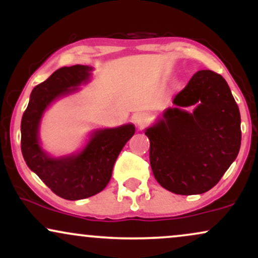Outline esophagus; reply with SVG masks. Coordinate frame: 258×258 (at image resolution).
Segmentation results:
<instances>
[{
  "mask_svg": "<svg viewBox=\"0 0 258 258\" xmlns=\"http://www.w3.org/2000/svg\"><path fill=\"white\" fill-rule=\"evenodd\" d=\"M135 122L139 128H144L147 126V123L149 122V117H148L147 114H138L136 115Z\"/></svg>",
  "mask_w": 258,
  "mask_h": 258,
  "instance_id": "1",
  "label": "esophagus"
}]
</instances>
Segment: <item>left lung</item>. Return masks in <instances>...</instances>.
Masks as SVG:
<instances>
[{"instance_id":"1","label":"left lung","mask_w":258,"mask_h":258,"mask_svg":"<svg viewBox=\"0 0 258 258\" xmlns=\"http://www.w3.org/2000/svg\"><path fill=\"white\" fill-rule=\"evenodd\" d=\"M174 108L146 131L154 177L174 194H203L238 156L240 112L220 74L201 70L174 97ZM193 106V113L185 107Z\"/></svg>"}]
</instances>
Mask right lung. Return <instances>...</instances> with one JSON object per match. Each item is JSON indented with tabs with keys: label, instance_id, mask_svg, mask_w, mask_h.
Returning <instances> with one entry per match:
<instances>
[{
	"label": "right lung",
	"instance_id": "1",
	"mask_svg": "<svg viewBox=\"0 0 258 258\" xmlns=\"http://www.w3.org/2000/svg\"><path fill=\"white\" fill-rule=\"evenodd\" d=\"M91 70L87 65L64 67L37 85L20 125L26 165L53 193L67 200L86 199L102 191L111 178L120 152L136 131L131 123L97 131L85 149L74 156L53 159L41 149L37 132L44 109L58 97L78 90L90 78Z\"/></svg>",
	"mask_w": 258,
	"mask_h": 258
}]
</instances>
